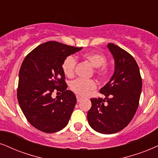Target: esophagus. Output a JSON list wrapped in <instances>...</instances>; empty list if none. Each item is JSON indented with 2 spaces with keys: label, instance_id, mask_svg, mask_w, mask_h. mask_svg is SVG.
<instances>
[{
  "label": "esophagus",
  "instance_id": "34e87169",
  "mask_svg": "<svg viewBox=\"0 0 158 158\" xmlns=\"http://www.w3.org/2000/svg\"><path fill=\"white\" fill-rule=\"evenodd\" d=\"M77 102H80V101H81V98L77 95Z\"/></svg>",
  "mask_w": 158,
  "mask_h": 158
}]
</instances>
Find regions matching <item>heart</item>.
<instances>
[{
  "instance_id": "heart-1",
  "label": "heart",
  "mask_w": 158,
  "mask_h": 158,
  "mask_svg": "<svg viewBox=\"0 0 158 158\" xmlns=\"http://www.w3.org/2000/svg\"><path fill=\"white\" fill-rule=\"evenodd\" d=\"M83 57L87 60L94 68H96L95 72L98 77L103 78L106 75L107 69L105 66H103L107 61L105 55L98 52H88L85 54ZM76 65L77 60L73 55H69L65 57L62 64V69L66 77H73L74 74ZM96 83L93 80H84L78 79L70 84V88L78 95L85 97L96 88Z\"/></svg>"
}]
</instances>
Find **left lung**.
I'll use <instances>...</instances> for the list:
<instances>
[{
  "instance_id": "1",
  "label": "left lung",
  "mask_w": 158,
  "mask_h": 158,
  "mask_svg": "<svg viewBox=\"0 0 158 158\" xmlns=\"http://www.w3.org/2000/svg\"><path fill=\"white\" fill-rule=\"evenodd\" d=\"M108 49L114 60V72L100 89L104 98H92L87 120L94 131L112 134L125 128L139 106L142 80L139 65L128 52L114 44Z\"/></svg>"
}]
</instances>
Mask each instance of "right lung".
I'll return each mask as SVG.
<instances>
[{
  "mask_svg": "<svg viewBox=\"0 0 158 158\" xmlns=\"http://www.w3.org/2000/svg\"><path fill=\"white\" fill-rule=\"evenodd\" d=\"M81 49L48 41L24 59L19 73L18 102L27 121L39 131L55 133L69 123L77 98L72 91L66 89L62 64L65 57ZM55 89L62 94L52 99Z\"/></svg>",
  "mask_w": 158,
  "mask_h": 158,
  "instance_id": "obj_1",
  "label": "right lung"
}]
</instances>
